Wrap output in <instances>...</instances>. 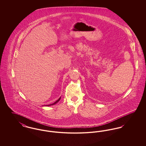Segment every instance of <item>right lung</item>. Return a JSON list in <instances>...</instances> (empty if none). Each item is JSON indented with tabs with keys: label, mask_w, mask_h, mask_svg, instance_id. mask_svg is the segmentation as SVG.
Here are the masks:
<instances>
[{
	"label": "right lung",
	"mask_w": 146,
	"mask_h": 146,
	"mask_svg": "<svg viewBox=\"0 0 146 146\" xmlns=\"http://www.w3.org/2000/svg\"><path fill=\"white\" fill-rule=\"evenodd\" d=\"M60 99H61V97H60L56 102H55L54 104H48V105H46V106H52V105H54V104H55L56 103H57L60 100Z\"/></svg>",
	"instance_id": "right-lung-1"
}]
</instances>
